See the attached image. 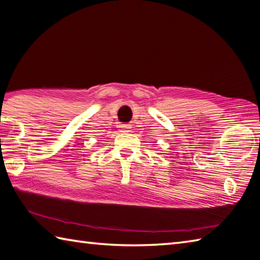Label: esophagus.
Returning <instances> with one entry per match:
<instances>
[{
  "label": "esophagus",
  "mask_w": 260,
  "mask_h": 260,
  "mask_svg": "<svg viewBox=\"0 0 260 260\" xmlns=\"http://www.w3.org/2000/svg\"><path fill=\"white\" fill-rule=\"evenodd\" d=\"M121 132H129V126L128 125H121L119 126Z\"/></svg>",
  "instance_id": "esophagus-1"
}]
</instances>
